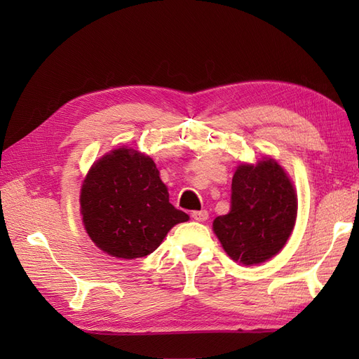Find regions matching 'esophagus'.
<instances>
[{"label": "esophagus", "instance_id": "esophagus-1", "mask_svg": "<svg viewBox=\"0 0 359 359\" xmlns=\"http://www.w3.org/2000/svg\"><path fill=\"white\" fill-rule=\"evenodd\" d=\"M191 217L196 222H205V220H208V211L206 210H201V211H193L191 212Z\"/></svg>", "mask_w": 359, "mask_h": 359}]
</instances>
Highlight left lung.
Returning <instances> with one entry per match:
<instances>
[{"label":"left lung","mask_w":359,"mask_h":359,"mask_svg":"<svg viewBox=\"0 0 359 359\" xmlns=\"http://www.w3.org/2000/svg\"><path fill=\"white\" fill-rule=\"evenodd\" d=\"M297 219L295 190L277 161L241 165L232 178L231 210L217 217L214 232L236 262L256 265L285 247Z\"/></svg>","instance_id":"obj_1"}]
</instances>
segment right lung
I'll use <instances>...</instances> for the list:
<instances>
[{
    "mask_svg": "<svg viewBox=\"0 0 359 359\" xmlns=\"http://www.w3.org/2000/svg\"><path fill=\"white\" fill-rule=\"evenodd\" d=\"M85 229L103 252L144 257L189 215L169 202L156 163L127 148L106 154L91 168L81 190Z\"/></svg>",
    "mask_w": 359,
    "mask_h": 359,
    "instance_id": "obj_1",
    "label": "right lung"
}]
</instances>
